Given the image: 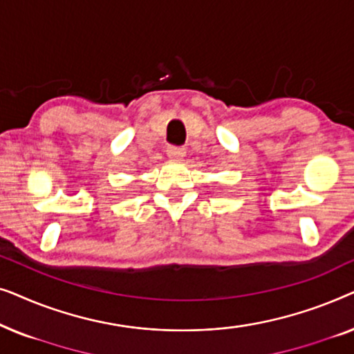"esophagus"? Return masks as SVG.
I'll return each mask as SVG.
<instances>
[{"mask_svg":"<svg viewBox=\"0 0 354 354\" xmlns=\"http://www.w3.org/2000/svg\"><path fill=\"white\" fill-rule=\"evenodd\" d=\"M185 148L182 147H169L167 148V156L171 159H182L185 156Z\"/></svg>","mask_w":354,"mask_h":354,"instance_id":"esophagus-1","label":"esophagus"}]
</instances>
